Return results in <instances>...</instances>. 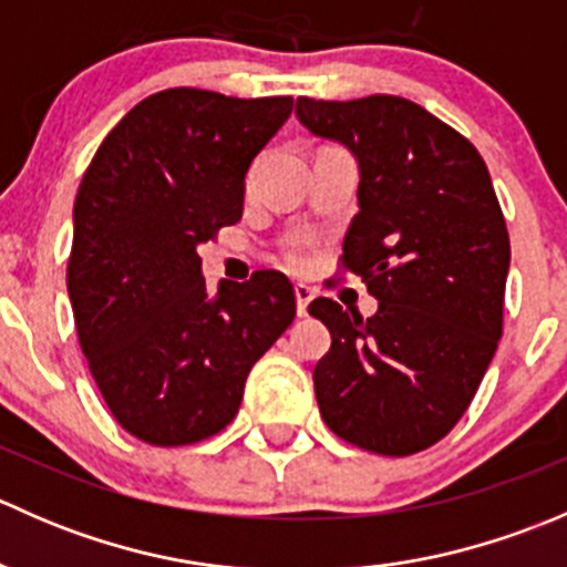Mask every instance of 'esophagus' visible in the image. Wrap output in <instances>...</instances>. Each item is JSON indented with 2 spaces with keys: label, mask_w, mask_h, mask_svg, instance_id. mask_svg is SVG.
Here are the masks:
<instances>
[{
  "label": "esophagus",
  "mask_w": 567,
  "mask_h": 567,
  "mask_svg": "<svg viewBox=\"0 0 567 567\" xmlns=\"http://www.w3.org/2000/svg\"><path fill=\"white\" fill-rule=\"evenodd\" d=\"M293 296H296V312H299V318H305L307 316V307H310V301H312V296H316V290H312L310 285H296Z\"/></svg>",
  "instance_id": "1"
}]
</instances>
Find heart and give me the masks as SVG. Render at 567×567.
<instances>
[{
    "instance_id": "obj_1",
    "label": "heart",
    "mask_w": 567,
    "mask_h": 567,
    "mask_svg": "<svg viewBox=\"0 0 567 567\" xmlns=\"http://www.w3.org/2000/svg\"><path fill=\"white\" fill-rule=\"evenodd\" d=\"M288 260L293 262V266H305V260H307L305 247H301V244H290V249H288Z\"/></svg>"
}]
</instances>
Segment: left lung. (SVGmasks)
I'll return each mask as SVG.
<instances>
[{
    "label": "left lung",
    "mask_w": 567,
    "mask_h": 567,
    "mask_svg": "<svg viewBox=\"0 0 567 567\" xmlns=\"http://www.w3.org/2000/svg\"><path fill=\"white\" fill-rule=\"evenodd\" d=\"M296 117L359 167L342 266L368 282L364 320L316 299L331 348L316 364L326 425L379 455L447 436L502 337L511 238L488 167L468 140L398 95L296 101Z\"/></svg>",
    "instance_id": "1"
}]
</instances>
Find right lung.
Masks as SVG:
<instances>
[{
	"label": "right lung",
	"instance_id": "1",
	"mask_svg": "<svg viewBox=\"0 0 567 567\" xmlns=\"http://www.w3.org/2000/svg\"><path fill=\"white\" fill-rule=\"evenodd\" d=\"M293 99L175 87L109 131L73 203L68 296L114 420L156 447L233 422L249 370L296 318L279 271L205 288L197 247L244 214L247 173Z\"/></svg>",
	"mask_w": 567,
	"mask_h": 567
}]
</instances>
